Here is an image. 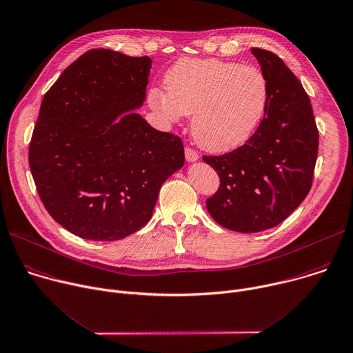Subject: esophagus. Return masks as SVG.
<instances>
[{"label": "esophagus", "instance_id": "34e87169", "mask_svg": "<svg viewBox=\"0 0 353 353\" xmlns=\"http://www.w3.org/2000/svg\"><path fill=\"white\" fill-rule=\"evenodd\" d=\"M184 154H185V159L188 161V162H195V161H198V154L192 150V148H185V151H184Z\"/></svg>", "mask_w": 353, "mask_h": 353}]
</instances>
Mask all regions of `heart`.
<instances>
[{
	"label": "heart",
	"instance_id": "b5f03b06",
	"mask_svg": "<svg viewBox=\"0 0 353 353\" xmlns=\"http://www.w3.org/2000/svg\"><path fill=\"white\" fill-rule=\"evenodd\" d=\"M165 84L166 90H150V106L168 121L192 114V137L209 152L244 145L261 126L270 101L265 73L239 62L184 58L166 72Z\"/></svg>",
	"mask_w": 353,
	"mask_h": 353
}]
</instances>
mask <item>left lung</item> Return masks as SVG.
Segmentation results:
<instances>
[{
	"mask_svg": "<svg viewBox=\"0 0 353 353\" xmlns=\"http://www.w3.org/2000/svg\"><path fill=\"white\" fill-rule=\"evenodd\" d=\"M251 51L270 87L263 121L243 147L202 158L220 177L206 209L220 225L239 232L272 228L302 203L319 151L313 109L298 77L276 54Z\"/></svg>",
	"mask_w": 353,
	"mask_h": 353,
	"instance_id": "left-lung-1",
	"label": "left lung"
}]
</instances>
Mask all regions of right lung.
Returning a JSON list of instances; mask_svg holds the SVG:
<instances>
[{
	"label": "right lung",
	"instance_id": "add662e5",
	"mask_svg": "<svg viewBox=\"0 0 353 353\" xmlns=\"http://www.w3.org/2000/svg\"><path fill=\"white\" fill-rule=\"evenodd\" d=\"M151 65L148 57L90 50L43 98L29 166L48 213L80 239L116 241L140 230L162 184L184 165L180 137L134 110Z\"/></svg>",
	"mask_w": 353,
	"mask_h": 353
}]
</instances>
